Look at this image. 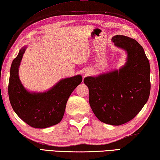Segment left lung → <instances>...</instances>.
<instances>
[{
	"instance_id": "1",
	"label": "left lung",
	"mask_w": 160,
	"mask_h": 160,
	"mask_svg": "<svg viewBox=\"0 0 160 160\" xmlns=\"http://www.w3.org/2000/svg\"><path fill=\"white\" fill-rule=\"evenodd\" d=\"M114 45L127 54L119 70L84 78L89 89V103L101 122L119 126L135 117L148 101L149 62L143 47L135 39L123 35L112 38Z\"/></svg>"
}]
</instances>
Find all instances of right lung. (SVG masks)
<instances>
[{
	"label": "right lung",
	"mask_w": 160,
	"mask_h": 160,
	"mask_svg": "<svg viewBox=\"0 0 160 160\" xmlns=\"http://www.w3.org/2000/svg\"><path fill=\"white\" fill-rule=\"evenodd\" d=\"M27 47L19 50L10 70L8 96L13 111L19 118L34 128H45L60 122L70 95L82 78L78 75L62 79L47 91L29 92L21 83L18 68Z\"/></svg>",
	"instance_id": "obj_1"
}]
</instances>
